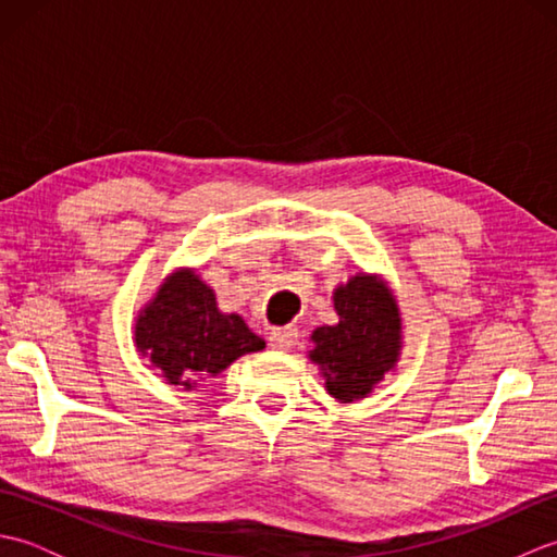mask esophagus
I'll return each instance as SVG.
<instances>
[{
    "instance_id": "1",
    "label": "esophagus",
    "mask_w": 557,
    "mask_h": 557,
    "mask_svg": "<svg viewBox=\"0 0 557 557\" xmlns=\"http://www.w3.org/2000/svg\"><path fill=\"white\" fill-rule=\"evenodd\" d=\"M268 339H270V347H272V349L287 351V349H292L294 345H297V339H299V330H297V327H292V325H287V327H277V330H272Z\"/></svg>"
}]
</instances>
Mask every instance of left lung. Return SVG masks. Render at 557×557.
<instances>
[{"label": "left lung", "mask_w": 557, "mask_h": 557, "mask_svg": "<svg viewBox=\"0 0 557 557\" xmlns=\"http://www.w3.org/2000/svg\"><path fill=\"white\" fill-rule=\"evenodd\" d=\"M335 325L311 333L309 359L318 366L327 395L351 405L373 395L385 375L397 371L405 349V327L395 292L375 272H357L335 287Z\"/></svg>", "instance_id": "obj_1"}]
</instances>
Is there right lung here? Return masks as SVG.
<instances>
[{
  "label": "right lung",
  "mask_w": 557,
  "mask_h": 557,
  "mask_svg": "<svg viewBox=\"0 0 557 557\" xmlns=\"http://www.w3.org/2000/svg\"><path fill=\"white\" fill-rule=\"evenodd\" d=\"M134 345L168 385L196 389L244 357L265 349L239 313H224L196 268H174L140 306Z\"/></svg>",
  "instance_id": "1"
}]
</instances>
